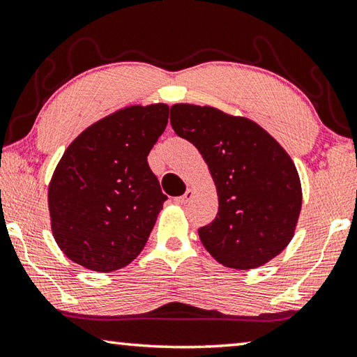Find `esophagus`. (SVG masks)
<instances>
[{"mask_svg":"<svg viewBox=\"0 0 357 357\" xmlns=\"http://www.w3.org/2000/svg\"><path fill=\"white\" fill-rule=\"evenodd\" d=\"M192 198H193V190L192 189H187L184 195L174 198V201H176L178 204H187Z\"/></svg>","mask_w":357,"mask_h":357,"instance_id":"obj_1","label":"esophagus"}]
</instances>
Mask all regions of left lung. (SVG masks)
Masks as SVG:
<instances>
[{
	"mask_svg": "<svg viewBox=\"0 0 357 357\" xmlns=\"http://www.w3.org/2000/svg\"><path fill=\"white\" fill-rule=\"evenodd\" d=\"M170 123L197 146L217 187V217L198 229L211 256L225 267L250 270L280 255L295 234L303 203L287 151L257 123L211 106L173 105Z\"/></svg>",
	"mask_w": 357,
	"mask_h": 357,
	"instance_id": "left-lung-1",
	"label": "left lung"
}]
</instances>
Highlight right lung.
<instances>
[{
	"instance_id": "1",
	"label": "right lung",
	"mask_w": 357,
	"mask_h": 357,
	"mask_svg": "<svg viewBox=\"0 0 357 357\" xmlns=\"http://www.w3.org/2000/svg\"><path fill=\"white\" fill-rule=\"evenodd\" d=\"M164 102L120 109L77 135L48 187L54 241L89 270H119L140 255L167 197L148 165L165 131Z\"/></svg>"
}]
</instances>
